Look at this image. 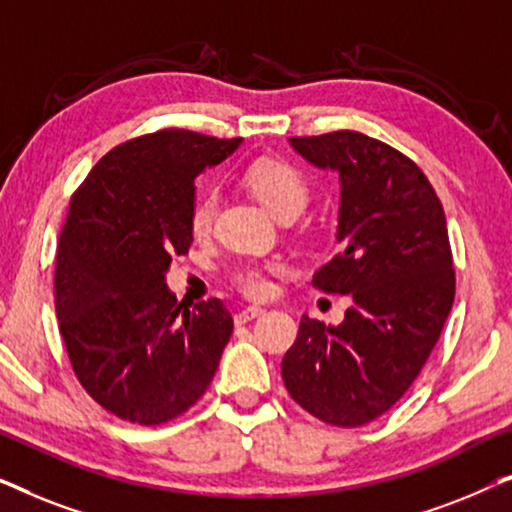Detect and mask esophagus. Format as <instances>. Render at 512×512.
<instances>
[{
	"label": "esophagus",
	"mask_w": 512,
	"mask_h": 512,
	"mask_svg": "<svg viewBox=\"0 0 512 512\" xmlns=\"http://www.w3.org/2000/svg\"><path fill=\"white\" fill-rule=\"evenodd\" d=\"M265 310L263 307H258V305H251V307H244L242 312H237L235 314V324H247V321H254V319H258L261 317Z\"/></svg>",
	"instance_id": "1"
}]
</instances>
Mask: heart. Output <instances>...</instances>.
<instances>
[{
  "instance_id": "heart-1",
  "label": "heart",
  "mask_w": 512,
  "mask_h": 512,
  "mask_svg": "<svg viewBox=\"0 0 512 512\" xmlns=\"http://www.w3.org/2000/svg\"><path fill=\"white\" fill-rule=\"evenodd\" d=\"M244 184L256 195L258 202L268 209L272 216L284 219V216H298L310 198V188L303 174L296 167L284 163V160L263 158L249 165L244 172ZM219 205V191L214 186L202 188L195 193L188 209V228L195 237H205L212 230V221ZM284 265L279 261L268 263H237L230 270V279L249 298H263L272 289V275L282 272Z\"/></svg>"
}]
</instances>
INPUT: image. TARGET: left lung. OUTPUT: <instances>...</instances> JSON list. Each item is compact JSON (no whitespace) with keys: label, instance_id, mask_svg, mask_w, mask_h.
Wrapping results in <instances>:
<instances>
[{"label":"left lung","instance_id":"left-lung-1","mask_svg":"<svg viewBox=\"0 0 512 512\" xmlns=\"http://www.w3.org/2000/svg\"><path fill=\"white\" fill-rule=\"evenodd\" d=\"M289 142L307 163L340 174V251L312 284L352 307L340 326L303 314L282 380L321 422L363 426L401 401L452 310L445 212L424 172L380 139L338 130Z\"/></svg>","mask_w":512,"mask_h":512}]
</instances>
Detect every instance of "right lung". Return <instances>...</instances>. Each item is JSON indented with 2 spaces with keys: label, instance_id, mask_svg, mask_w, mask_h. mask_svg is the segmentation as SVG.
I'll use <instances>...</instances> for the list:
<instances>
[{
  "label": "right lung",
  "instance_id": "add662e5",
  "mask_svg": "<svg viewBox=\"0 0 512 512\" xmlns=\"http://www.w3.org/2000/svg\"><path fill=\"white\" fill-rule=\"evenodd\" d=\"M242 139L165 128L100 158L69 202L55 256V312L81 387L111 415L165 424L205 394L233 333L219 298L181 315L167 289L188 254L195 177Z\"/></svg>",
  "mask_w": 512,
  "mask_h": 512
}]
</instances>
